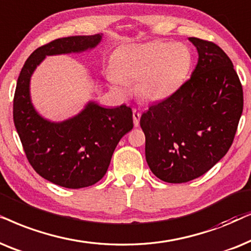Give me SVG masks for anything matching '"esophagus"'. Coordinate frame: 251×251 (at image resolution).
Wrapping results in <instances>:
<instances>
[{"label":"esophagus","instance_id":"obj_1","mask_svg":"<svg viewBox=\"0 0 251 251\" xmlns=\"http://www.w3.org/2000/svg\"><path fill=\"white\" fill-rule=\"evenodd\" d=\"M140 118H141V113L138 110H133V123H134V126H139Z\"/></svg>","mask_w":251,"mask_h":251}]
</instances>
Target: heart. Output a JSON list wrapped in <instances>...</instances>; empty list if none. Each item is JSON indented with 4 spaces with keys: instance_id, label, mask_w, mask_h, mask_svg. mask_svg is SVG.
<instances>
[{
    "instance_id": "1",
    "label": "heart",
    "mask_w": 251,
    "mask_h": 251,
    "mask_svg": "<svg viewBox=\"0 0 251 251\" xmlns=\"http://www.w3.org/2000/svg\"><path fill=\"white\" fill-rule=\"evenodd\" d=\"M193 52L185 43L155 41L125 46L113 56L115 70L109 81L120 92L127 82H138V93L148 101H163L176 94L188 80Z\"/></svg>"
}]
</instances>
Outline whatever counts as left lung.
<instances>
[{"instance_id":"obj_1","label":"left lung","mask_w":251,"mask_h":251,"mask_svg":"<svg viewBox=\"0 0 251 251\" xmlns=\"http://www.w3.org/2000/svg\"><path fill=\"white\" fill-rule=\"evenodd\" d=\"M189 41L199 52L190 79L140 119L147 163L170 183L190 181L217 164L232 146L243 110L242 85L228 56L211 41Z\"/></svg>"}]
</instances>
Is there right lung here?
Instances as JSON below:
<instances>
[{
	"label": "right lung",
	"mask_w": 251,
	"mask_h": 251,
	"mask_svg": "<svg viewBox=\"0 0 251 251\" xmlns=\"http://www.w3.org/2000/svg\"><path fill=\"white\" fill-rule=\"evenodd\" d=\"M101 39V34L75 35L39 47L17 80L13 123L25 155L38 175L65 188L92 186L104 176L120 139L133 128L132 109L125 104L108 109L89 102L79 115L51 123L33 108L29 80L46 56L85 51Z\"/></svg>",
	"instance_id": "obj_1"
}]
</instances>
